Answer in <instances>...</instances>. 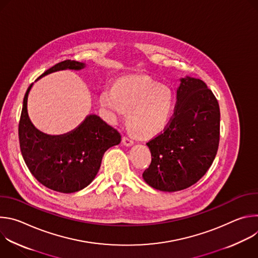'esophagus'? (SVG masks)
I'll list each match as a JSON object with an SVG mask.
<instances>
[{
	"instance_id": "34e87169",
	"label": "esophagus",
	"mask_w": 258,
	"mask_h": 258,
	"mask_svg": "<svg viewBox=\"0 0 258 258\" xmlns=\"http://www.w3.org/2000/svg\"><path fill=\"white\" fill-rule=\"evenodd\" d=\"M122 143H123V145H125V146H132V145H134V140H132V139L128 138V137H123V138H122Z\"/></svg>"
}]
</instances>
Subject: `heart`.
<instances>
[{
    "mask_svg": "<svg viewBox=\"0 0 258 258\" xmlns=\"http://www.w3.org/2000/svg\"><path fill=\"white\" fill-rule=\"evenodd\" d=\"M100 103L111 119L123 116L128 110L127 120L134 131L150 137L167 124L173 108V93L169 87L148 77H128L119 80L114 88L105 87Z\"/></svg>",
    "mask_w": 258,
    "mask_h": 258,
    "instance_id": "b5f03b06",
    "label": "heart"
}]
</instances>
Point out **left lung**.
I'll return each instance as SVG.
<instances>
[{
	"mask_svg": "<svg viewBox=\"0 0 258 258\" xmlns=\"http://www.w3.org/2000/svg\"><path fill=\"white\" fill-rule=\"evenodd\" d=\"M176 98L163 132L147 143L152 160L143 172L149 186L164 192L196 183L211 166L219 144V105L207 85L199 79H181Z\"/></svg>",
	"mask_w": 258,
	"mask_h": 258,
	"instance_id": "1",
	"label": "left lung"
}]
</instances>
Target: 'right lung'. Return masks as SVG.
I'll return each instance as SVG.
<instances>
[{"label":"right lung","instance_id":"1","mask_svg":"<svg viewBox=\"0 0 258 258\" xmlns=\"http://www.w3.org/2000/svg\"><path fill=\"white\" fill-rule=\"evenodd\" d=\"M85 64L75 60L61 61L41 77L62 69H82ZM40 77V78H41ZM28 87L18 125L22 157L31 174L45 187L60 193H75L89 186L99 171L106 150L118 145L121 136L95 114L66 135L49 136L36 130L27 114Z\"/></svg>","mask_w":258,"mask_h":258}]
</instances>
